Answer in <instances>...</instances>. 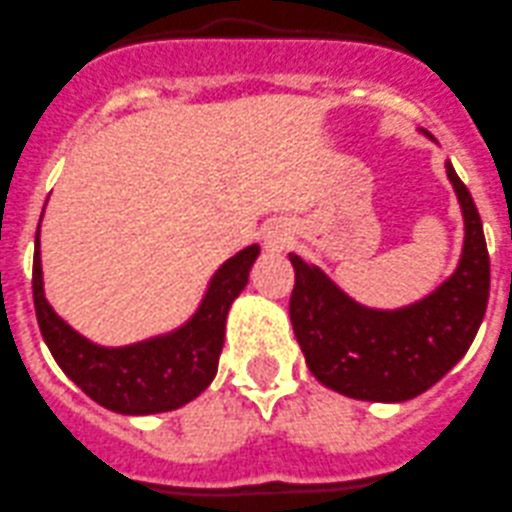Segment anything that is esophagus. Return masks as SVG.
Masks as SVG:
<instances>
[{
	"mask_svg": "<svg viewBox=\"0 0 512 512\" xmlns=\"http://www.w3.org/2000/svg\"><path fill=\"white\" fill-rule=\"evenodd\" d=\"M291 241H294V231L286 223H276L264 233V246L271 251H284Z\"/></svg>",
	"mask_w": 512,
	"mask_h": 512,
	"instance_id": "1",
	"label": "esophagus"
}]
</instances>
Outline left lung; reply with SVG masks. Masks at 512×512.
I'll list each match as a JSON object with an SVG mask.
<instances>
[{"instance_id":"left-lung-1","label":"left lung","mask_w":512,"mask_h":512,"mask_svg":"<svg viewBox=\"0 0 512 512\" xmlns=\"http://www.w3.org/2000/svg\"><path fill=\"white\" fill-rule=\"evenodd\" d=\"M432 138V135H430ZM465 216L457 271L405 309H367L291 253L289 314L306 367L324 387L364 402H405L440 382L470 349L490 296V256L480 213L447 160Z\"/></svg>"}]
</instances>
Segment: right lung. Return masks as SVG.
<instances>
[{
    "label": "right lung",
    "mask_w": 512,
    "mask_h": 512,
    "mask_svg": "<svg viewBox=\"0 0 512 512\" xmlns=\"http://www.w3.org/2000/svg\"><path fill=\"white\" fill-rule=\"evenodd\" d=\"M259 251V246H248L228 259L211 279L193 319L173 334L130 347L107 349L80 337L47 304L37 231L32 264L37 324L62 372L105 410L120 415H155L178 410L196 399L216 377L228 309L248 284V271Z\"/></svg>",
    "instance_id": "1"
}]
</instances>
